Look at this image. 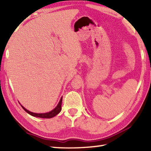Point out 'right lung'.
<instances>
[{
  "mask_svg": "<svg viewBox=\"0 0 151 151\" xmlns=\"http://www.w3.org/2000/svg\"><path fill=\"white\" fill-rule=\"evenodd\" d=\"M62 101H63V97H61L58 105L51 111L48 112H46V113H35V112H32L29 111H28L27 109H25L24 107L22 106V105L21 106L22 107V109H23L24 111L27 112V113H29V114H30V115H32L33 116L39 117V118H42V119H50L57 115V114H58L61 111V104H62Z\"/></svg>",
  "mask_w": 151,
  "mask_h": 151,
  "instance_id": "add662e5",
  "label": "right lung"
}]
</instances>
